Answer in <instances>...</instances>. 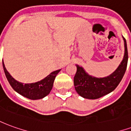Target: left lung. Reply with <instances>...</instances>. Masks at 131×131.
<instances>
[{
	"mask_svg": "<svg viewBox=\"0 0 131 131\" xmlns=\"http://www.w3.org/2000/svg\"><path fill=\"white\" fill-rule=\"evenodd\" d=\"M124 38V37H123ZM125 52L123 60L118 68L104 78H96L88 74L83 67L77 64V73L74 78L75 90L80 96L95 100L110 93L115 89L123 79L128 64V49L126 40L124 38Z\"/></svg>",
	"mask_w": 131,
	"mask_h": 131,
	"instance_id": "left-lung-1",
	"label": "left lung"
}]
</instances>
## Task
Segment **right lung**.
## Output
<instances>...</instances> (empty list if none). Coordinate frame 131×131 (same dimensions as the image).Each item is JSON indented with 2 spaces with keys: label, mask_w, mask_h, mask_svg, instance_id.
Here are the masks:
<instances>
[{
  "label": "right lung",
  "mask_w": 131,
  "mask_h": 131,
  "mask_svg": "<svg viewBox=\"0 0 131 131\" xmlns=\"http://www.w3.org/2000/svg\"><path fill=\"white\" fill-rule=\"evenodd\" d=\"M3 67L4 70L5 77L8 82L15 91L20 94L22 96L25 97L30 100H39L43 98L48 95L51 91L54 83V79L57 74L60 72V69L54 71L49 74L48 77L41 80L40 81L33 83H22L16 81L12 76L9 74L5 67L3 61Z\"/></svg>",
  "instance_id": "obj_1"
}]
</instances>
